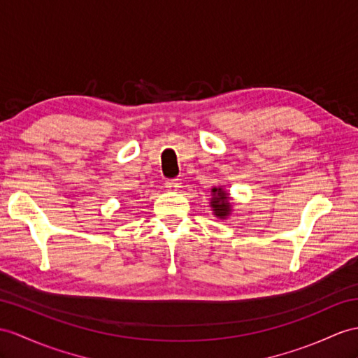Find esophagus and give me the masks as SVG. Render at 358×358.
I'll list each match as a JSON object with an SVG mask.
<instances>
[{
  "label": "esophagus",
  "mask_w": 358,
  "mask_h": 358,
  "mask_svg": "<svg viewBox=\"0 0 358 358\" xmlns=\"http://www.w3.org/2000/svg\"><path fill=\"white\" fill-rule=\"evenodd\" d=\"M180 187H182V184H180L179 179H171V180L165 182V188L171 191V193H176V191L180 189Z\"/></svg>",
  "instance_id": "esophagus-1"
}]
</instances>
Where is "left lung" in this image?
<instances>
[{"instance_id":"left-lung-1","label":"left lung","mask_w":358,"mask_h":358,"mask_svg":"<svg viewBox=\"0 0 358 358\" xmlns=\"http://www.w3.org/2000/svg\"><path fill=\"white\" fill-rule=\"evenodd\" d=\"M231 194L222 185L214 187L211 189V199H209V206L213 209V214L220 220H226L232 214Z\"/></svg>"}]
</instances>
